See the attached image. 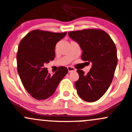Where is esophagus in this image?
<instances>
[{
	"label": "esophagus",
	"mask_w": 132,
	"mask_h": 132,
	"mask_svg": "<svg viewBox=\"0 0 132 132\" xmlns=\"http://www.w3.org/2000/svg\"><path fill=\"white\" fill-rule=\"evenodd\" d=\"M68 70L69 73H71V72L75 71L76 70L73 67H71V66H68Z\"/></svg>",
	"instance_id": "1"
}]
</instances>
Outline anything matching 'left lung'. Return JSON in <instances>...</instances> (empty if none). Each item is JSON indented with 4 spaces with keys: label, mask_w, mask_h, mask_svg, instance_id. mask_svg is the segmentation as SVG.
Instances as JSON below:
<instances>
[{
    "label": "left lung",
    "mask_w": 132,
    "mask_h": 132,
    "mask_svg": "<svg viewBox=\"0 0 132 132\" xmlns=\"http://www.w3.org/2000/svg\"><path fill=\"white\" fill-rule=\"evenodd\" d=\"M82 50L81 59L92 62L87 74L78 70L79 79L75 84L81 99L94 102L102 97L112 82L118 63L117 50L110 36L104 31L86 29L68 33Z\"/></svg>",
    "instance_id": "obj_1"
}]
</instances>
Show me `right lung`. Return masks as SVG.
<instances>
[{"label":"right lung","instance_id":"add662e5","mask_svg":"<svg viewBox=\"0 0 132 132\" xmlns=\"http://www.w3.org/2000/svg\"><path fill=\"white\" fill-rule=\"evenodd\" d=\"M66 33L33 30L19 43L18 72L24 88L35 99L45 100L53 95L68 72L67 68L61 66L51 75L44 66L54 60L55 45Z\"/></svg>","mask_w":132,"mask_h":132}]
</instances>
